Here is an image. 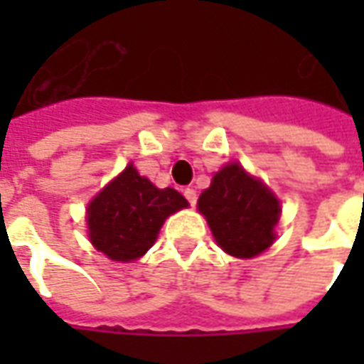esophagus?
I'll use <instances>...</instances> for the list:
<instances>
[{
	"label": "esophagus",
	"mask_w": 364,
	"mask_h": 364,
	"mask_svg": "<svg viewBox=\"0 0 364 364\" xmlns=\"http://www.w3.org/2000/svg\"><path fill=\"white\" fill-rule=\"evenodd\" d=\"M183 195H185V198L189 200L191 206L197 205V191L193 189V187H187V189L183 191Z\"/></svg>",
	"instance_id": "34e87169"
}]
</instances>
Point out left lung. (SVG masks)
<instances>
[{"label": "left lung", "mask_w": 364, "mask_h": 364, "mask_svg": "<svg viewBox=\"0 0 364 364\" xmlns=\"http://www.w3.org/2000/svg\"><path fill=\"white\" fill-rule=\"evenodd\" d=\"M198 210L224 252L250 259L273 244L281 206L263 183L230 164L198 197Z\"/></svg>", "instance_id": "obj_1"}]
</instances>
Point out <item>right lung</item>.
Listing matches in <instances>:
<instances>
[{"label":"right lung","mask_w":364,"mask_h":364,"mask_svg":"<svg viewBox=\"0 0 364 364\" xmlns=\"http://www.w3.org/2000/svg\"><path fill=\"white\" fill-rule=\"evenodd\" d=\"M187 206L181 193L158 189L128 166L87 208L90 240L114 261H132L148 252L169 214Z\"/></svg>","instance_id":"obj_1"}]
</instances>
